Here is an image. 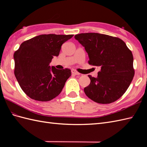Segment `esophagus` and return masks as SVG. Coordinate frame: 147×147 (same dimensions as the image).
<instances>
[{
    "mask_svg": "<svg viewBox=\"0 0 147 147\" xmlns=\"http://www.w3.org/2000/svg\"><path fill=\"white\" fill-rule=\"evenodd\" d=\"M71 73H72V74H75V75H78V74H80V73H78V72L76 70L74 69H73L71 70Z\"/></svg>",
    "mask_w": 147,
    "mask_h": 147,
    "instance_id": "esophagus-1",
    "label": "esophagus"
}]
</instances>
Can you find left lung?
Here are the masks:
<instances>
[{
	"label": "left lung",
	"mask_w": 147,
	"mask_h": 147,
	"mask_svg": "<svg viewBox=\"0 0 147 147\" xmlns=\"http://www.w3.org/2000/svg\"><path fill=\"white\" fill-rule=\"evenodd\" d=\"M88 53L90 65L100 68L96 78L88 75L86 95L98 104L116 101L128 88L135 75L131 51L121 39L104 34L86 33L74 36Z\"/></svg>",
	"instance_id": "obj_1"
}]
</instances>
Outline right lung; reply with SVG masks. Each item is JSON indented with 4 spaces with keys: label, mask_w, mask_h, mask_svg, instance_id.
<instances>
[{
    "label": "right lung",
    "mask_w": 147,
    "mask_h": 147,
    "mask_svg": "<svg viewBox=\"0 0 147 147\" xmlns=\"http://www.w3.org/2000/svg\"><path fill=\"white\" fill-rule=\"evenodd\" d=\"M73 35H40L24 41L14 52V75L23 91L35 100L47 102L61 92L71 75L69 69L51 67L61 46Z\"/></svg>",
    "instance_id": "obj_1"
}]
</instances>
